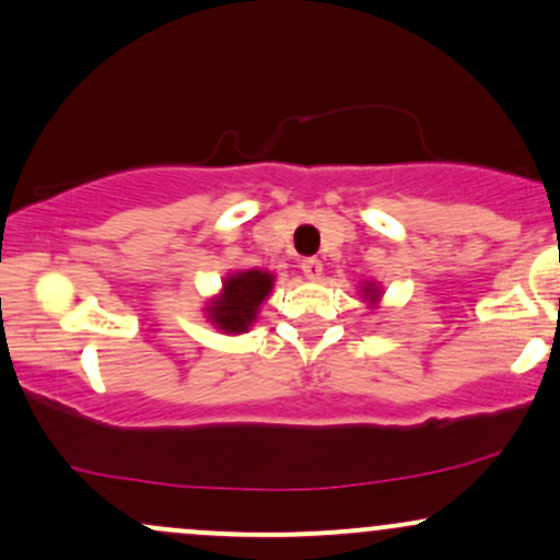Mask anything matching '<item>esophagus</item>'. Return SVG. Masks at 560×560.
Here are the masks:
<instances>
[{
    "label": "esophagus",
    "instance_id": "1",
    "mask_svg": "<svg viewBox=\"0 0 560 560\" xmlns=\"http://www.w3.org/2000/svg\"><path fill=\"white\" fill-rule=\"evenodd\" d=\"M300 268H302V273H305L310 281L320 279V276H323V262L318 258H305V260H302Z\"/></svg>",
    "mask_w": 560,
    "mask_h": 560
}]
</instances>
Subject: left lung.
<instances>
[{"mask_svg":"<svg viewBox=\"0 0 560 560\" xmlns=\"http://www.w3.org/2000/svg\"><path fill=\"white\" fill-rule=\"evenodd\" d=\"M360 292H362V300H365L368 305L373 307V310L381 305V298H383V289H381V284H375V281H362Z\"/></svg>","mask_w":560,"mask_h":560,"instance_id":"1","label":"left lung"}]
</instances>
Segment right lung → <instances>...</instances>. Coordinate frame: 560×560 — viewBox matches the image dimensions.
Segmentation results:
<instances>
[{"label": "right lung", "mask_w": 560, "mask_h": 560, "mask_svg": "<svg viewBox=\"0 0 560 560\" xmlns=\"http://www.w3.org/2000/svg\"><path fill=\"white\" fill-rule=\"evenodd\" d=\"M276 276L262 268L232 271L221 281V292L206 302L203 313L221 334H245L258 320L262 302L271 294Z\"/></svg>", "instance_id": "right-lung-1"}]
</instances>
